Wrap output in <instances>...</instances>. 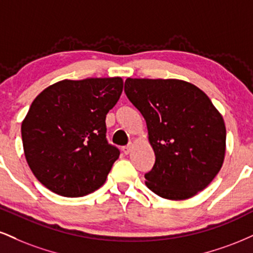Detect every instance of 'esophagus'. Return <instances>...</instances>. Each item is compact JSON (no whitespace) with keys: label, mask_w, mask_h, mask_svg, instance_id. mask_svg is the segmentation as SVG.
I'll return each mask as SVG.
<instances>
[{"label":"esophagus","mask_w":253,"mask_h":253,"mask_svg":"<svg viewBox=\"0 0 253 253\" xmlns=\"http://www.w3.org/2000/svg\"><path fill=\"white\" fill-rule=\"evenodd\" d=\"M132 148H133V145L132 144H129V145H127V146H124L123 152H124L125 154H129V152L132 151Z\"/></svg>","instance_id":"obj_1"}]
</instances>
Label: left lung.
<instances>
[{"label": "left lung", "instance_id": "obj_1", "mask_svg": "<svg viewBox=\"0 0 253 253\" xmlns=\"http://www.w3.org/2000/svg\"><path fill=\"white\" fill-rule=\"evenodd\" d=\"M125 93L146 120L156 154L152 192L185 200L208 187L226 151L224 119L200 88L178 79H126Z\"/></svg>", "mask_w": 253, "mask_h": 253}]
</instances>
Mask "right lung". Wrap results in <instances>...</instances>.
I'll return each mask as SVG.
<instances>
[{"mask_svg":"<svg viewBox=\"0 0 253 253\" xmlns=\"http://www.w3.org/2000/svg\"><path fill=\"white\" fill-rule=\"evenodd\" d=\"M123 88L119 77L62 80L35 97L21 125L24 157L51 192L84 197L105 184L120 156L106 140V115Z\"/></svg>","mask_w":253,"mask_h":253,"instance_id":"obj_1","label":"right lung"}]
</instances>
